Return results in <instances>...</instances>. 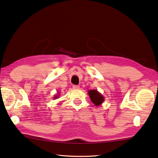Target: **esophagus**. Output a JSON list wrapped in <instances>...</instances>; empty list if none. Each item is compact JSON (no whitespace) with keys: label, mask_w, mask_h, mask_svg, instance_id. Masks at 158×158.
<instances>
[{"label":"esophagus","mask_w":158,"mask_h":158,"mask_svg":"<svg viewBox=\"0 0 158 158\" xmlns=\"http://www.w3.org/2000/svg\"><path fill=\"white\" fill-rule=\"evenodd\" d=\"M79 88H80V86H78V85H73V89H78Z\"/></svg>","instance_id":"obj_1"}]
</instances>
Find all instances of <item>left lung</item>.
Masks as SVG:
<instances>
[{
	"label": "left lung",
	"instance_id": "8db88e82",
	"mask_svg": "<svg viewBox=\"0 0 158 158\" xmlns=\"http://www.w3.org/2000/svg\"><path fill=\"white\" fill-rule=\"evenodd\" d=\"M88 94L89 97H90L91 102L94 104L95 106H100L105 101V97L99 91H98L96 89L89 90Z\"/></svg>",
	"mask_w": 158,
	"mask_h": 158
}]
</instances>
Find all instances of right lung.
<instances>
[{
    "label": "right lung",
    "instance_id": "obj_1",
    "mask_svg": "<svg viewBox=\"0 0 158 158\" xmlns=\"http://www.w3.org/2000/svg\"><path fill=\"white\" fill-rule=\"evenodd\" d=\"M59 92H58V94H57V95H56V96L53 97V99H56V98H59Z\"/></svg>",
    "mask_w": 158,
    "mask_h": 158
}]
</instances>
